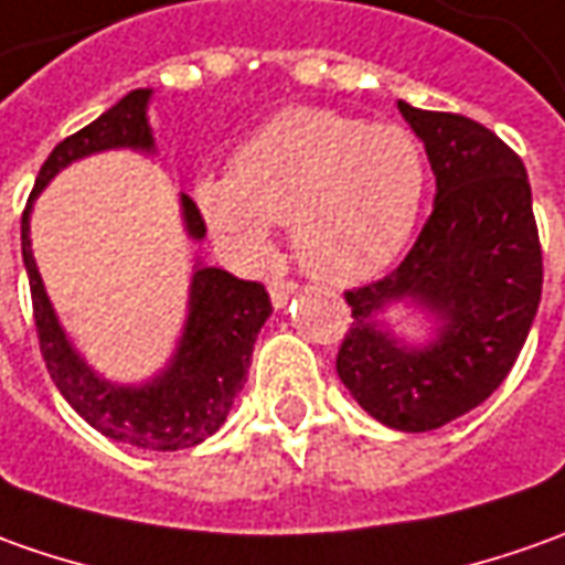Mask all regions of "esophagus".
<instances>
[{
    "instance_id": "34e87169",
    "label": "esophagus",
    "mask_w": 565,
    "mask_h": 565,
    "mask_svg": "<svg viewBox=\"0 0 565 565\" xmlns=\"http://www.w3.org/2000/svg\"><path fill=\"white\" fill-rule=\"evenodd\" d=\"M294 294H297V284L294 281H268V297H271L275 309H284Z\"/></svg>"
}]
</instances>
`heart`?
<instances>
[{
    "mask_svg": "<svg viewBox=\"0 0 565 565\" xmlns=\"http://www.w3.org/2000/svg\"><path fill=\"white\" fill-rule=\"evenodd\" d=\"M427 198L420 141L393 122L294 107L259 126L228 175L194 185L216 244L237 263H266L271 225H290L299 266L331 284H362L408 247Z\"/></svg>",
    "mask_w": 565,
    "mask_h": 565,
    "instance_id": "heart-1",
    "label": "heart"
}]
</instances>
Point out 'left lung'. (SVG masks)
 I'll list each match as a JSON object with an SVG mask.
<instances>
[{"mask_svg": "<svg viewBox=\"0 0 565 565\" xmlns=\"http://www.w3.org/2000/svg\"><path fill=\"white\" fill-rule=\"evenodd\" d=\"M398 114L424 141L436 201L393 275L349 290L352 324L337 374L383 427L427 433L473 412L504 383L541 302V244L523 160L460 114ZM405 308L428 333L395 332Z\"/></svg>", "mask_w": 565, "mask_h": 565, "instance_id": "1", "label": "left lung"}]
</instances>
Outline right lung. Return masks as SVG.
I'll return each mask as SVG.
<instances>
[{
  "mask_svg": "<svg viewBox=\"0 0 565 565\" xmlns=\"http://www.w3.org/2000/svg\"><path fill=\"white\" fill-rule=\"evenodd\" d=\"M151 95V89H132L86 129L55 145V151L42 163L21 218V253L30 278L42 359L61 395L67 398V405L89 427L114 443L145 448V451H179L213 436L225 424L237 393L244 390L253 343L271 315L266 287L256 281H241L225 268L203 266L201 259H194L191 284H188L185 324L170 362L141 383H117L98 374L83 359V352L73 347L52 299L45 294V284L33 259V241H30L33 203L57 172L102 151L126 148V151L157 153L151 122H148ZM179 206H182L185 234L194 244H201L206 237L201 210L188 194H179Z\"/></svg>",
  "mask_w": 565,
  "mask_h": 565,
  "instance_id": "add662e5",
  "label": "right lung"
}]
</instances>
